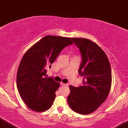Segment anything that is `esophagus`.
I'll use <instances>...</instances> for the list:
<instances>
[{
  "label": "esophagus",
  "mask_w": 128,
  "mask_h": 128,
  "mask_svg": "<svg viewBox=\"0 0 128 128\" xmlns=\"http://www.w3.org/2000/svg\"><path fill=\"white\" fill-rule=\"evenodd\" d=\"M60 85H61V86H68L69 85L68 84H64V83H60Z\"/></svg>",
  "instance_id": "obj_1"
}]
</instances>
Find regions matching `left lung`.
<instances>
[{"instance_id": "left-lung-1", "label": "left lung", "mask_w": 128, "mask_h": 128, "mask_svg": "<svg viewBox=\"0 0 128 128\" xmlns=\"http://www.w3.org/2000/svg\"><path fill=\"white\" fill-rule=\"evenodd\" d=\"M81 54L82 62L78 73L84 86H70L68 102L73 111L88 114L95 111L105 101L110 92L112 71L105 53L90 40L71 38Z\"/></svg>"}]
</instances>
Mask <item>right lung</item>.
Returning a JSON list of instances; mask_svg holds the SVG:
<instances>
[{
  "mask_svg": "<svg viewBox=\"0 0 128 128\" xmlns=\"http://www.w3.org/2000/svg\"><path fill=\"white\" fill-rule=\"evenodd\" d=\"M73 43L71 38L46 36L28 49L22 59L16 84L24 103L35 112H44L52 106L56 98L58 82L47 77V69L65 47Z\"/></svg>",
  "mask_w": 128,
  "mask_h": 128,
  "instance_id": "obj_1",
  "label": "right lung"
}]
</instances>
